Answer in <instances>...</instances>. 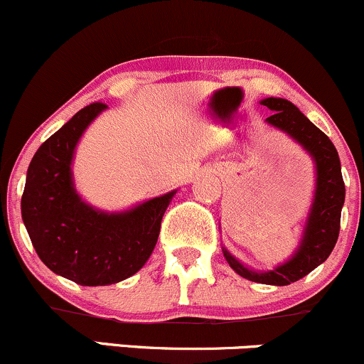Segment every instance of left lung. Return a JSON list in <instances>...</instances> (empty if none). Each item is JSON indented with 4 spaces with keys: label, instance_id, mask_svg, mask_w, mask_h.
Wrapping results in <instances>:
<instances>
[{
    "label": "left lung",
    "instance_id": "obj_1",
    "mask_svg": "<svg viewBox=\"0 0 364 364\" xmlns=\"http://www.w3.org/2000/svg\"><path fill=\"white\" fill-rule=\"evenodd\" d=\"M262 104L274 111V114L267 118V123L287 133L313 157L316 168V190L301 243L282 265L267 272H255L237 262L225 248H223V253L231 269L241 277L260 284L287 286L310 274L332 253L341 231V210L344 205L346 186L341 173L339 154L320 128H316L294 104L286 99L267 97Z\"/></svg>",
    "mask_w": 364,
    "mask_h": 364
}]
</instances>
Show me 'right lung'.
<instances>
[{
	"mask_svg": "<svg viewBox=\"0 0 364 364\" xmlns=\"http://www.w3.org/2000/svg\"><path fill=\"white\" fill-rule=\"evenodd\" d=\"M107 106H85L41 145L22 195V219L39 258L80 286H107L136 274L156 248L161 220L176 190L124 212H102L73 185L75 147Z\"/></svg>",
	"mask_w": 364,
	"mask_h": 364,
	"instance_id": "add662e5",
	"label": "right lung"
}]
</instances>
